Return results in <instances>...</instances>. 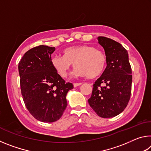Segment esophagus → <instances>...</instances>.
Here are the masks:
<instances>
[{"label": "esophagus", "instance_id": "esophagus-1", "mask_svg": "<svg viewBox=\"0 0 151 151\" xmlns=\"http://www.w3.org/2000/svg\"><path fill=\"white\" fill-rule=\"evenodd\" d=\"M82 85V83H74L73 84V85H74V86H75V87H76V86H80V85Z\"/></svg>", "mask_w": 151, "mask_h": 151}]
</instances>
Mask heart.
Returning a JSON list of instances; mask_svg holds the SVG:
<instances>
[{
	"label": "heart",
	"mask_w": 151,
	"mask_h": 151,
	"mask_svg": "<svg viewBox=\"0 0 151 151\" xmlns=\"http://www.w3.org/2000/svg\"><path fill=\"white\" fill-rule=\"evenodd\" d=\"M63 57L52 56L50 63L58 75L67 77L71 65L76 68L74 76L94 78L101 75L106 67V57L101 50L88 45H79L65 48Z\"/></svg>",
	"instance_id": "obj_1"
}]
</instances>
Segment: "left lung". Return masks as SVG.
Instances as JSON below:
<instances>
[{
    "label": "left lung",
    "mask_w": 151,
    "mask_h": 151,
    "mask_svg": "<svg viewBox=\"0 0 151 151\" xmlns=\"http://www.w3.org/2000/svg\"><path fill=\"white\" fill-rule=\"evenodd\" d=\"M103 47L107 66L94 82L88 102L102 118H112L124 111L130 100L132 70L127 50L115 40L104 37L97 38Z\"/></svg>",
    "instance_id": "1"
}]
</instances>
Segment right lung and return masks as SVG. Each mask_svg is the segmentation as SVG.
I'll use <instances>...</instances> for the list:
<instances>
[{
	"mask_svg": "<svg viewBox=\"0 0 151 151\" xmlns=\"http://www.w3.org/2000/svg\"><path fill=\"white\" fill-rule=\"evenodd\" d=\"M55 47L40 45L25 53L19 63L21 93L28 111L38 121H58L67 106L66 94L73 88L52 67Z\"/></svg>",
	"mask_w": 151,
	"mask_h": 151,
	"instance_id": "1",
	"label": "right lung"
}]
</instances>
